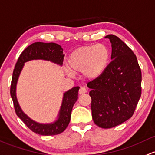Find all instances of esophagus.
I'll list each match as a JSON object with an SVG mask.
<instances>
[{"instance_id": "obj_1", "label": "esophagus", "mask_w": 155, "mask_h": 155, "mask_svg": "<svg viewBox=\"0 0 155 155\" xmlns=\"http://www.w3.org/2000/svg\"><path fill=\"white\" fill-rule=\"evenodd\" d=\"M79 92L80 95H83V94H84L87 92V89L84 88V87H81V88L79 89V92Z\"/></svg>"}]
</instances>
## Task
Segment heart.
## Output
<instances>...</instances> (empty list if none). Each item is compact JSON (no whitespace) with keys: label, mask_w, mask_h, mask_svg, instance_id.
I'll list each match as a JSON object with an SVG mask.
<instances>
[{"label":"heart","mask_w":155,"mask_h":155,"mask_svg":"<svg viewBox=\"0 0 155 155\" xmlns=\"http://www.w3.org/2000/svg\"><path fill=\"white\" fill-rule=\"evenodd\" d=\"M110 58V53L106 45H91L74 51L68 57V64L73 72H83L86 78L95 79L104 72ZM71 71L67 70V73L71 74Z\"/></svg>","instance_id":"obj_1"}]
</instances>
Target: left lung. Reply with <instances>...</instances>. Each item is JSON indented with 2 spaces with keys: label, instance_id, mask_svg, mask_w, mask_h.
<instances>
[{
  "label": "left lung",
  "instance_id": "obj_1",
  "mask_svg": "<svg viewBox=\"0 0 155 155\" xmlns=\"http://www.w3.org/2000/svg\"><path fill=\"white\" fill-rule=\"evenodd\" d=\"M112 46L111 60L100 77L87 84L91 89L94 122L111 128L133 116L141 96V69L131 49L114 35H107Z\"/></svg>",
  "mask_w": 155,
  "mask_h": 155
}]
</instances>
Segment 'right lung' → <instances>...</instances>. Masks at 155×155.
<instances>
[{
  "instance_id": "obj_1",
  "label": "right lung",
  "mask_w": 155,
  "mask_h": 155,
  "mask_svg": "<svg viewBox=\"0 0 155 155\" xmlns=\"http://www.w3.org/2000/svg\"><path fill=\"white\" fill-rule=\"evenodd\" d=\"M63 51L60 45L54 42L33 43L26 48L19 56L12 73L10 95L13 101L15 113L32 131L43 136L57 135L66 130L71 119L72 107L78 100V90L80 87H73L63 94L61 107L59 111L57 119L55 122L49 124H42L32 120L21 109L16 97L17 82L24 65L28 61L33 60H44L62 66L64 57Z\"/></svg>"
}]
</instances>
